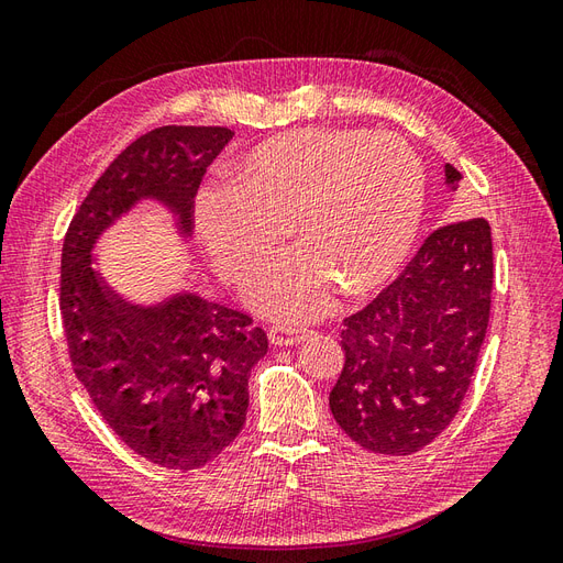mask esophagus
I'll use <instances>...</instances> for the list:
<instances>
[{"label": "esophagus", "mask_w": 563, "mask_h": 563, "mask_svg": "<svg viewBox=\"0 0 563 563\" xmlns=\"http://www.w3.org/2000/svg\"><path fill=\"white\" fill-rule=\"evenodd\" d=\"M269 335V343L272 345H286V347H294L298 343H302V340H308L312 335V331L308 329H284V327H272L267 331Z\"/></svg>", "instance_id": "1"}]
</instances>
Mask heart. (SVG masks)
<instances>
[{
    "instance_id": "obj_1",
    "label": "heart",
    "mask_w": 563,
    "mask_h": 563,
    "mask_svg": "<svg viewBox=\"0 0 563 563\" xmlns=\"http://www.w3.org/2000/svg\"><path fill=\"white\" fill-rule=\"evenodd\" d=\"M236 185L197 197V234L213 267L242 282L284 228L298 244L253 272L246 300L282 321L329 310L338 284L366 294L408 261L424 213V172L399 135L366 129H300L255 147Z\"/></svg>"
}]
</instances>
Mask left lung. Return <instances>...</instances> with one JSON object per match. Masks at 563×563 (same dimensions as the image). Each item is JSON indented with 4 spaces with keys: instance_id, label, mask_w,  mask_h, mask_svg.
<instances>
[{
    "instance_id": "left-lung-1",
    "label": "left lung",
    "mask_w": 563,
    "mask_h": 563,
    "mask_svg": "<svg viewBox=\"0 0 563 563\" xmlns=\"http://www.w3.org/2000/svg\"><path fill=\"white\" fill-rule=\"evenodd\" d=\"M460 178L446 164L453 190ZM490 291V225L465 218L430 232L401 275L345 317V364L329 406L352 441L411 455L449 428L479 360Z\"/></svg>"
}]
</instances>
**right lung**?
Returning a JSON list of instances; mask_svg holds the SVG:
<instances>
[{
	"label": "right lung",
	"instance_id": "add662e5",
	"mask_svg": "<svg viewBox=\"0 0 563 563\" xmlns=\"http://www.w3.org/2000/svg\"><path fill=\"white\" fill-rule=\"evenodd\" d=\"M232 135L225 126L147 131L96 180L63 242L60 319L75 376L110 430L168 470L203 467L242 432L267 335L249 314L197 294L150 308L119 298L91 251L141 199L162 201L190 234L201 178Z\"/></svg>",
	"mask_w": 563,
	"mask_h": 563
}]
</instances>
